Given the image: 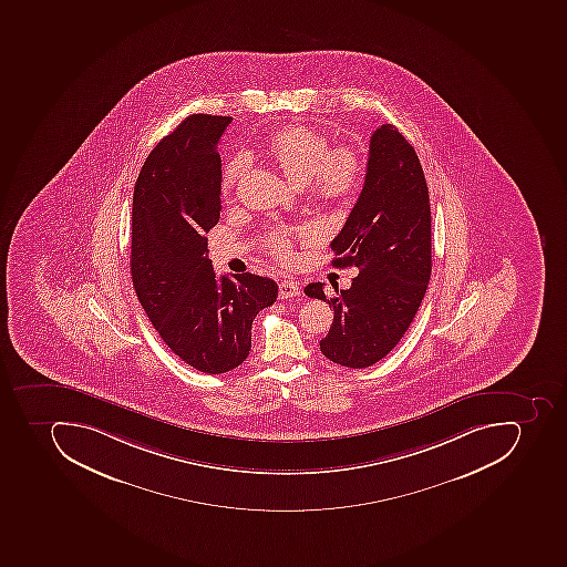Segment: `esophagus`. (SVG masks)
Masks as SVG:
<instances>
[{"label": "esophagus", "mask_w": 567, "mask_h": 567, "mask_svg": "<svg viewBox=\"0 0 567 567\" xmlns=\"http://www.w3.org/2000/svg\"><path fill=\"white\" fill-rule=\"evenodd\" d=\"M300 285L293 279H285L279 282V299H291V297H299Z\"/></svg>", "instance_id": "obj_1"}]
</instances>
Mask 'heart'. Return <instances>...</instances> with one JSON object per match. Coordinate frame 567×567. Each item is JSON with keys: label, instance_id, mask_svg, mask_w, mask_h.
I'll return each mask as SVG.
<instances>
[{"label": "heart", "instance_id": "heart-1", "mask_svg": "<svg viewBox=\"0 0 567 567\" xmlns=\"http://www.w3.org/2000/svg\"><path fill=\"white\" fill-rule=\"evenodd\" d=\"M268 152L293 184H306L317 198L329 202L347 198L357 189L362 176V161L355 150L348 146L330 148L329 137L303 125H290L276 132L268 143ZM250 163L252 158L246 152L229 161L223 176L226 190L237 187L249 172ZM291 229L282 226L270 229L265 235V247L277 258L288 259L291 255Z\"/></svg>", "mask_w": 567, "mask_h": 567}]
</instances>
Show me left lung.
<instances>
[{
  "instance_id": "8db88e82",
  "label": "left lung",
  "mask_w": 567,
  "mask_h": 567,
  "mask_svg": "<svg viewBox=\"0 0 567 567\" xmlns=\"http://www.w3.org/2000/svg\"><path fill=\"white\" fill-rule=\"evenodd\" d=\"M330 247L334 267L360 272L348 290L336 286L332 299L321 282L303 288L311 299L334 308L320 350L344 368H369L409 330L431 276L426 178L415 150L391 123L369 140L364 187Z\"/></svg>"
}]
</instances>
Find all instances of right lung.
<instances>
[{"label": "right lung", "instance_id": "1", "mask_svg": "<svg viewBox=\"0 0 567 567\" xmlns=\"http://www.w3.org/2000/svg\"><path fill=\"white\" fill-rule=\"evenodd\" d=\"M231 116L190 114L158 141L132 198L131 274L158 336L202 373L231 371L250 351V326L277 299L268 277H217L207 235L220 217L219 140Z\"/></svg>", "mask_w": 567, "mask_h": 567}]
</instances>
